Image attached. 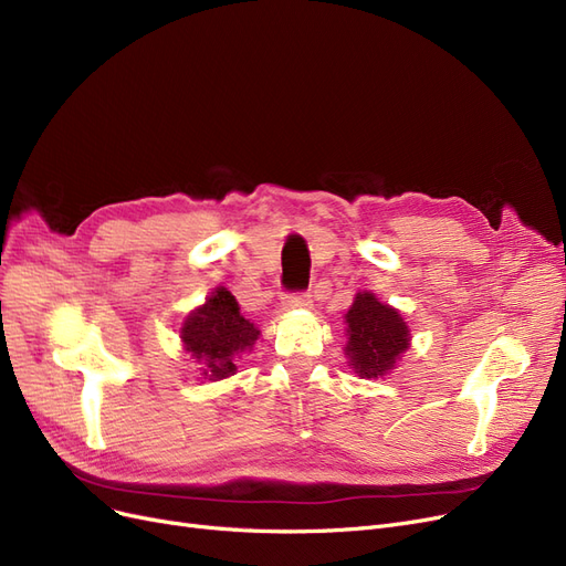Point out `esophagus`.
<instances>
[{
    "instance_id": "esophagus-1",
    "label": "esophagus",
    "mask_w": 566,
    "mask_h": 566,
    "mask_svg": "<svg viewBox=\"0 0 566 566\" xmlns=\"http://www.w3.org/2000/svg\"><path fill=\"white\" fill-rule=\"evenodd\" d=\"M312 298L307 294H291L284 298V310H310Z\"/></svg>"
}]
</instances>
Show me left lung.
I'll return each mask as SVG.
<instances>
[{
    "label": "left lung",
    "mask_w": 566,
    "mask_h": 566,
    "mask_svg": "<svg viewBox=\"0 0 566 566\" xmlns=\"http://www.w3.org/2000/svg\"><path fill=\"white\" fill-rule=\"evenodd\" d=\"M347 366L366 380H378L399 366L410 347V328L401 312L382 303L373 291H359L347 315Z\"/></svg>",
    "instance_id": "left-lung-1"
}]
</instances>
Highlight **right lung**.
I'll use <instances>...</instances> for the list:
<instances>
[{
	"instance_id": "right-lung-1",
	"label": "right lung",
	"mask_w": 566,
	"mask_h": 566,
	"mask_svg": "<svg viewBox=\"0 0 566 566\" xmlns=\"http://www.w3.org/2000/svg\"><path fill=\"white\" fill-rule=\"evenodd\" d=\"M261 331L244 319L235 296L226 286H217L202 305L188 312L179 328L184 352L202 368L205 380H223L238 370L235 359L251 352Z\"/></svg>"
}]
</instances>
